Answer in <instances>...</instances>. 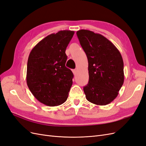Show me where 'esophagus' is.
Listing matches in <instances>:
<instances>
[{"instance_id":"esophagus-1","label":"esophagus","mask_w":146,"mask_h":146,"mask_svg":"<svg viewBox=\"0 0 146 146\" xmlns=\"http://www.w3.org/2000/svg\"><path fill=\"white\" fill-rule=\"evenodd\" d=\"M72 72H73V74H74V75H76V74H77V69H73V70H72Z\"/></svg>"}]
</instances>
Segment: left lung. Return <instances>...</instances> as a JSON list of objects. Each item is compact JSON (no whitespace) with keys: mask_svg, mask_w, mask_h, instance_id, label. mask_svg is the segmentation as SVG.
Segmentation results:
<instances>
[{"mask_svg":"<svg viewBox=\"0 0 146 146\" xmlns=\"http://www.w3.org/2000/svg\"><path fill=\"white\" fill-rule=\"evenodd\" d=\"M77 35L88 61L89 82L83 88L86 99L98 105L111 103L124 81L120 52L100 34L80 30Z\"/></svg>","mask_w":146,"mask_h":146,"instance_id":"obj_1","label":"left lung"}]
</instances>
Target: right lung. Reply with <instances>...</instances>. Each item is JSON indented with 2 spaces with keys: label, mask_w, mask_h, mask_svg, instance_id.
I'll return each instance as SVG.
<instances>
[{
  "label": "right lung",
  "mask_w": 146,
  "mask_h": 146,
  "mask_svg": "<svg viewBox=\"0 0 146 146\" xmlns=\"http://www.w3.org/2000/svg\"><path fill=\"white\" fill-rule=\"evenodd\" d=\"M74 34L61 30L39 41L30 52L27 61V84L38 101L50 107L67 100L74 75L65 64V51Z\"/></svg>",
  "instance_id": "1"
}]
</instances>
